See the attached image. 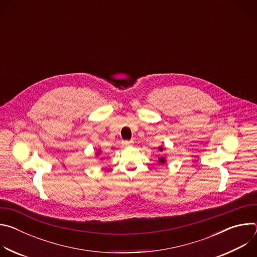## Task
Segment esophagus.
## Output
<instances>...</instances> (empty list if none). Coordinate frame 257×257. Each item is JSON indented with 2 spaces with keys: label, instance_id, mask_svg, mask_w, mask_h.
<instances>
[{
  "label": "esophagus",
  "instance_id": "esophagus-1",
  "mask_svg": "<svg viewBox=\"0 0 257 257\" xmlns=\"http://www.w3.org/2000/svg\"><path fill=\"white\" fill-rule=\"evenodd\" d=\"M134 143L133 140H125V141H122V144L124 146H129V145H132Z\"/></svg>",
  "mask_w": 257,
  "mask_h": 257
}]
</instances>
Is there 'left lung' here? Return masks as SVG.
Instances as JSON below:
<instances>
[{
	"label": "left lung",
	"mask_w": 257,
	"mask_h": 257,
	"mask_svg": "<svg viewBox=\"0 0 257 257\" xmlns=\"http://www.w3.org/2000/svg\"><path fill=\"white\" fill-rule=\"evenodd\" d=\"M159 150H160L161 152H163V151H164V148H162V146H160V148H159ZM159 162H160V164L164 165V164L166 163V159H165V158H163V157H161V158L159 159Z\"/></svg>",
	"instance_id": "8db88e82"
}]
</instances>
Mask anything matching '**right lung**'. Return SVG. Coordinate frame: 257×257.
<instances>
[{"label":"right lung","mask_w":257,"mask_h":257,"mask_svg":"<svg viewBox=\"0 0 257 257\" xmlns=\"http://www.w3.org/2000/svg\"><path fill=\"white\" fill-rule=\"evenodd\" d=\"M95 155H96V157H98V156L100 155V152H96V154H95Z\"/></svg>","instance_id":"right-lung-1"}]
</instances>
